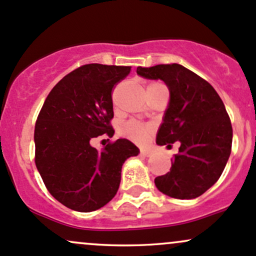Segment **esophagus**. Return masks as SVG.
Wrapping results in <instances>:
<instances>
[{
  "mask_svg": "<svg viewBox=\"0 0 256 256\" xmlns=\"http://www.w3.org/2000/svg\"><path fill=\"white\" fill-rule=\"evenodd\" d=\"M140 155H142V156H150L151 155V151L150 150H145V149H142L140 150Z\"/></svg>",
  "mask_w": 256,
  "mask_h": 256,
  "instance_id": "1",
  "label": "esophagus"
}]
</instances>
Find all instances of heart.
I'll return each mask as SVG.
<instances>
[{
	"instance_id": "heart-1",
	"label": "heart",
	"mask_w": 256,
	"mask_h": 256,
	"mask_svg": "<svg viewBox=\"0 0 256 256\" xmlns=\"http://www.w3.org/2000/svg\"><path fill=\"white\" fill-rule=\"evenodd\" d=\"M158 85L164 84L158 83V82H152V83L148 84V89L149 88L158 86ZM154 130H155L154 126L144 124V123L138 122V120H128V122L123 123L120 127V136L133 140L136 142H139V144H142V142H146L150 138L151 134L154 133Z\"/></svg>"
}]
</instances>
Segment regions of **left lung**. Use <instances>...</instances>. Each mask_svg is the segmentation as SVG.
<instances>
[{"label": "left lung", "mask_w": 256, "mask_h": 256, "mask_svg": "<svg viewBox=\"0 0 256 256\" xmlns=\"http://www.w3.org/2000/svg\"><path fill=\"white\" fill-rule=\"evenodd\" d=\"M148 79H161L170 90V105L156 142H180L170 172L155 178L161 193L176 199L204 194L224 172L232 150V124L221 98L210 83L183 66L138 67Z\"/></svg>", "instance_id": "left-lung-1"}]
</instances>
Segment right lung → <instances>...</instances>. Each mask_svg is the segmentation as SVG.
Wrapping results in <instances>:
<instances>
[{"label": "right lung", "instance_id": "1", "mask_svg": "<svg viewBox=\"0 0 256 256\" xmlns=\"http://www.w3.org/2000/svg\"><path fill=\"white\" fill-rule=\"evenodd\" d=\"M130 68L82 66L54 85L41 107L34 132L35 164L52 196L72 210L90 212L112 200L122 164L139 154L127 139L108 142L102 151L90 145L102 134L114 136L112 90Z\"/></svg>", "mask_w": 256, "mask_h": 256}]
</instances>
